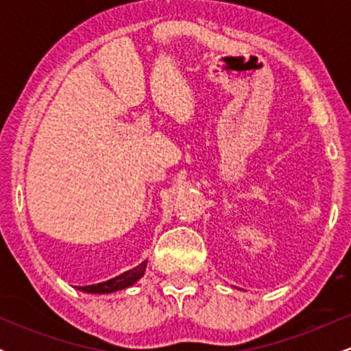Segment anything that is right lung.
<instances>
[{
  "label": "right lung",
  "mask_w": 351,
  "mask_h": 351,
  "mask_svg": "<svg viewBox=\"0 0 351 351\" xmlns=\"http://www.w3.org/2000/svg\"><path fill=\"white\" fill-rule=\"evenodd\" d=\"M145 269H147V261H143L142 264H138L136 267L130 269V271L120 274V276L114 277V279L99 282V284L92 285H84V287H77L79 291L87 292V293H112L117 291H123V289L132 287L136 280L142 279Z\"/></svg>",
  "instance_id": "right-lung-1"
}]
</instances>
